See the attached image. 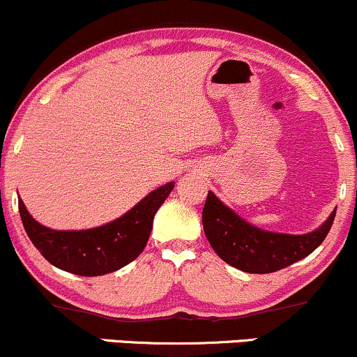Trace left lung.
<instances>
[{"instance_id":"left-lung-1","label":"left lung","mask_w":357,"mask_h":357,"mask_svg":"<svg viewBox=\"0 0 357 357\" xmlns=\"http://www.w3.org/2000/svg\"><path fill=\"white\" fill-rule=\"evenodd\" d=\"M336 211L319 229L304 236L275 234L247 224L208 192L202 211L204 232L224 262L250 274H269L307 257L333 227Z\"/></svg>"}]
</instances>
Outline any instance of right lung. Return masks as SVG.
I'll use <instances>...</instances> for the list:
<instances>
[{
  "label": "right lung",
  "instance_id": "obj_1",
  "mask_svg": "<svg viewBox=\"0 0 357 357\" xmlns=\"http://www.w3.org/2000/svg\"><path fill=\"white\" fill-rule=\"evenodd\" d=\"M174 185L170 182L157 188L123 217L90 230H52L29 215L21 199L18 207L29 241L46 261L71 274L95 278L119 271L140 255L152 232L155 213Z\"/></svg>",
  "mask_w": 357,
  "mask_h": 357
}]
</instances>
